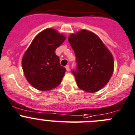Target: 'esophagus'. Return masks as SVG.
<instances>
[{"instance_id":"esophagus-1","label":"esophagus","mask_w":135,"mask_h":135,"mask_svg":"<svg viewBox=\"0 0 135 135\" xmlns=\"http://www.w3.org/2000/svg\"><path fill=\"white\" fill-rule=\"evenodd\" d=\"M65 68H66V70H67V71H69V70H70V67H69V65H66Z\"/></svg>"}]
</instances>
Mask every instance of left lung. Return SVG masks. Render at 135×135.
<instances>
[{
	"instance_id": "8db88e82",
	"label": "left lung",
	"mask_w": 135,
	"mask_h": 135,
	"mask_svg": "<svg viewBox=\"0 0 135 135\" xmlns=\"http://www.w3.org/2000/svg\"><path fill=\"white\" fill-rule=\"evenodd\" d=\"M76 56V67L72 70L76 85L88 93L104 87L113 75L114 60L101 40L93 32L82 30L69 37Z\"/></svg>"
}]
</instances>
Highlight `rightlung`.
I'll return each mask as SVG.
<instances>
[{"label":"right lung","mask_w":135,"mask_h":135,"mask_svg":"<svg viewBox=\"0 0 135 135\" xmlns=\"http://www.w3.org/2000/svg\"><path fill=\"white\" fill-rule=\"evenodd\" d=\"M65 37L52 28H47L34 38L24 55L22 66L28 83L40 90H49L60 84L66 69L60 65L55 54Z\"/></svg>","instance_id":"obj_1"}]
</instances>
